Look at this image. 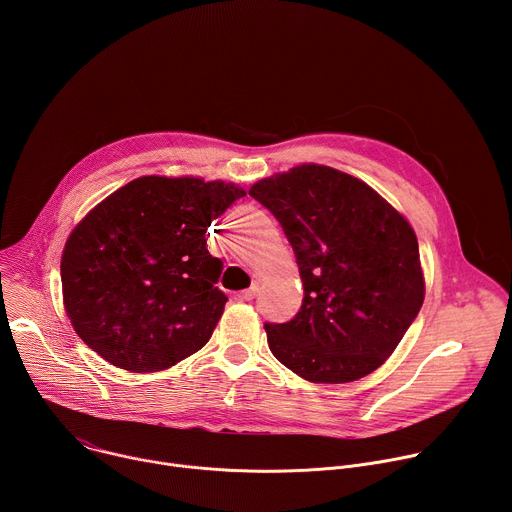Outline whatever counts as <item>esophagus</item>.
Masks as SVG:
<instances>
[{
    "label": "esophagus",
    "mask_w": 512,
    "mask_h": 512,
    "mask_svg": "<svg viewBox=\"0 0 512 512\" xmlns=\"http://www.w3.org/2000/svg\"><path fill=\"white\" fill-rule=\"evenodd\" d=\"M257 294H259V283L255 281L249 289H243V291H241L239 298H241L243 302H251V300H255V298H257Z\"/></svg>",
    "instance_id": "obj_1"
}]
</instances>
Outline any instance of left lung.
<instances>
[{"label": "left lung", "mask_w": 512, "mask_h": 512, "mask_svg": "<svg viewBox=\"0 0 512 512\" xmlns=\"http://www.w3.org/2000/svg\"><path fill=\"white\" fill-rule=\"evenodd\" d=\"M249 194L283 227L304 283L296 318L265 324L273 356L312 383L377 371L425 298L407 218L369 184L318 164L263 178Z\"/></svg>", "instance_id": "obj_1"}]
</instances>
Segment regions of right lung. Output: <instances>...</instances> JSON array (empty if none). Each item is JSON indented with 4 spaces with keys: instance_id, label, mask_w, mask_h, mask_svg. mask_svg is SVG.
Instances as JSON below:
<instances>
[{
    "instance_id": "right-lung-1",
    "label": "right lung",
    "mask_w": 512,
    "mask_h": 512,
    "mask_svg": "<svg viewBox=\"0 0 512 512\" xmlns=\"http://www.w3.org/2000/svg\"><path fill=\"white\" fill-rule=\"evenodd\" d=\"M247 192L233 182L141 176L72 229L60 261L66 316L117 369L158 373L200 350L227 296L208 227Z\"/></svg>"
}]
</instances>
